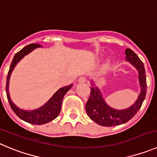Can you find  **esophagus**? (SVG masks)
<instances>
[{"mask_svg":"<svg viewBox=\"0 0 157 157\" xmlns=\"http://www.w3.org/2000/svg\"><path fill=\"white\" fill-rule=\"evenodd\" d=\"M86 81H87V79H86L84 77H79V79H78L79 83H84V82H86Z\"/></svg>","mask_w":157,"mask_h":157,"instance_id":"34e87169","label":"esophagus"}]
</instances>
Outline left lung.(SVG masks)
<instances>
[{
    "label": "left lung",
    "instance_id": "obj_1",
    "mask_svg": "<svg viewBox=\"0 0 157 157\" xmlns=\"http://www.w3.org/2000/svg\"><path fill=\"white\" fill-rule=\"evenodd\" d=\"M125 59L134 66L139 72L140 94L138 99L128 108L117 110L108 106L102 98L100 90L94 84L90 87V95L86 104V112L90 119L102 126H115L127 122L140 109L146 94V77L144 64L132 49H125Z\"/></svg>",
    "mask_w": 157,
    "mask_h": 157
}]
</instances>
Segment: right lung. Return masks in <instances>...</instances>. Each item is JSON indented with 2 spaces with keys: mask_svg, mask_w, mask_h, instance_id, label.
Segmentation results:
<instances>
[{
  "mask_svg": "<svg viewBox=\"0 0 157 157\" xmlns=\"http://www.w3.org/2000/svg\"><path fill=\"white\" fill-rule=\"evenodd\" d=\"M39 47H42V45L39 44L32 43L29 45H26L25 47L19 51L18 52L14 55L13 60L10 66L9 71L7 76V83H6V94H7V98H8V102L10 104L11 109L13 112L22 119L23 121L29 122L32 125H43L45 123H48L49 121L55 119L58 115H59L61 110V105H62V101L63 98L65 94L73 87V84H70L68 86L62 87L59 89L56 92L53 94V96L43 106L40 107L39 108L33 111H25V110L20 109L17 108L11 100L9 92H8V85H9V79L11 76V72L14 70L16 64L21 60V59L29 54V52L34 50L35 49Z\"/></svg>",
  "mask_w": 157,
  "mask_h": 157,
  "instance_id": "obj_1",
  "label": "right lung"
}]
</instances>
